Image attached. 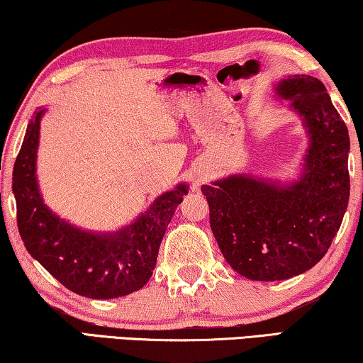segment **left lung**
<instances>
[{"instance_id": "left-lung-1", "label": "left lung", "mask_w": 363, "mask_h": 363, "mask_svg": "<svg viewBox=\"0 0 363 363\" xmlns=\"http://www.w3.org/2000/svg\"><path fill=\"white\" fill-rule=\"evenodd\" d=\"M308 135L299 173L275 180L234 173L201 191L224 259L249 280L301 275L325 255L347 211L350 180L347 125L318 78L290 75L275 85Z\"/></svg>"}]
</instances>
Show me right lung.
I'll return each instance as SVG.
<instances>
[{
    "instance_id": "obj_1",
    "label": "right lung",
    "mask_w": 363,
    "mask_h": 363,
    "mask_svg": "<svg viewBox=\"0 0 363 363\" xmlns=\"http://www.w3.org/2000/svg\"><path fill=\"white\" fill-rule=\"evenodd\" d=\"M35 109L13 170L18 229L26 250L62 285L80 296L113 299L143 288L155 269L159 247L186 183L162 193L133 223L111 233L77 228L52 211L38 182L40 121Z\"/></svg>"
}]
</instances>
